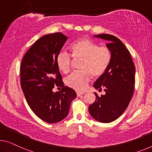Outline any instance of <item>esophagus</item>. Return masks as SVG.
<instances>
[{"label": "esophagus", "instance_id": "esophagus-1", "mask_svg": "<svg viewBox=\"0 0 152 152\" xmlns=\"http://www.w3.org/2000/svg\"><path fill=\"white\" fill-rule=\"evenodd\" d=\"M84 94V93H82V92H79V91H76V95L77 96H80L81 95Z\"/></svg>", "mask_w": 152, "mask_h": 152}]
</instances>
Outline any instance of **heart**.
Returning <instances> with one entry per match:
<instances>
[{"mask_svg": "<svg viewBox=\"0 0 152 152\" xmlns=\"http://www.w3.org/2000/svg\"><path fill=\"white\" fill-rule=\"evenodd\" d=\"M70 49L74 60L82 61L80 65L82 71L70 74L65 82L69 87L83 91L91 80V76L101 78L107 71L112 58L111 51L107 46H99L87 38L76 40ZM56 62L60 71L67 74L72 68L73 59L68 54L61 52L56 56Z\"/></svg>", "mask_w": 152, "mask_h": 152, "instance_id": "heart-1", "label": "heart"}]
</instances>
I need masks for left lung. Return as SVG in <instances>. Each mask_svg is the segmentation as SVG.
Listing matches in <instances>:
<instances>
[{"label":"left lung","instance_id":"left-lung-1","mask_svg":"<svg viewBox=\"0 0 152 152\" xmlns=\"http://www.w3.org/2000/svg\"><path fill=\"white\" fill-rule=\"evenodd\" d=\"M94 37L108 41L112 58L106 73L94 85L95 89H104L105 95L99 97L89 107L93 118L102 123H110L121 116L132 98L135 85V66L130 53L118 38L109 34Z\"/></svg>","mask_w":152,"mask_h":152}]
</instances>
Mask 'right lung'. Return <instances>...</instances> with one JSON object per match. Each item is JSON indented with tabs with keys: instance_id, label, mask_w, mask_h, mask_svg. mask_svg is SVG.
Here are the masks:
<instances>
[{
	"instance_id": "obj_1",
	"label": "right lung",
	"mask_w": 152,
	"mask_h": 152,
	"mask_svg": "<svg viewBox=\"0 0 152 152\" xmlns=\"http://www.w3.org/2000/svg\"><path fill=\"white\" fill-rule=\"evenodd\" d=\"M67 38L61 33L48 34L36 41L22 58L20 83L31 109L43 121L50 124L64 119L76 94L64 86L56 56ZM55 85L62 87L55 93Z\"/></svg>"
}]
</instances>
